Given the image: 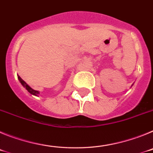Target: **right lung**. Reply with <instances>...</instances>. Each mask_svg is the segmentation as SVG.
<instances>
[{
	"label": "right lung",
	"mask_w": 153,
	"mask_h": 153,
	"mask_svg": "<svg viewBox=\"0 0 153 153\" xmlns=\"http://www.w3.org/2000/svg\"><path fill=\"white\" fill-rule=\"evenodd\" d=\"M17 77H18L19 81L21 82V84H22V86H24V87H25V88H26V90H27V91L29 92V93H30V94H32V95H34V96H37V95H38L40 92L37 91V90H33V89L31 88L30 86H28V85L26 83V82H25V81H24L22 79H21L20 76H18Z\"/></svg>",
	"instance_id": "add662e5"
}]
</instances>
